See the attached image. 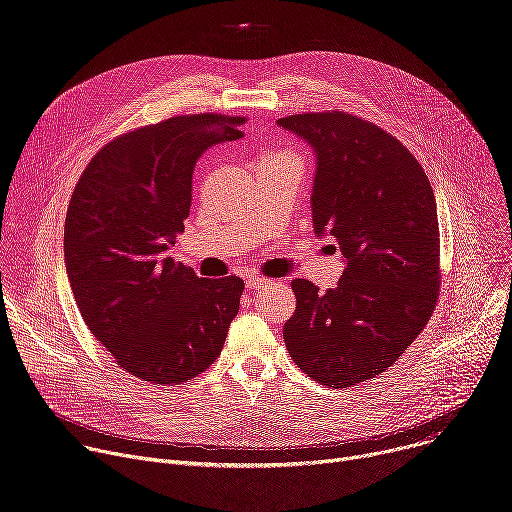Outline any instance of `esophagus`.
I'll use <instances>...</instances> for the list:
<instances>
[{
	"instance_id": "34e87169",
	"label": "esophagus",
	"mask_w": 512,
	"mask_h": 512,
	"mask_svg": "<svg viewBox=\"0 0 512 512\" xmlns=\"http://www.w3.org/2000/svg\"><path fill=\"white\" fill-rule=\"evenodd\" d=\"M245 281H247V287H249V289H261V287H265L271 279L261 277V275H249Z\"/></svg>"
}]
</instances>
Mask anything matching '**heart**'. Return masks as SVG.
<instances>
[{"mask_svg":"<svg viewBox=\"0 0 512 512\" xmlns=\"http://www.w3.org/2000/svg\"><path fill=\"white\" fill-rule=\"evenodd\" d=\"M269 160H285V162H291L302 168V160H300V154L298 152H291V150H283V152H275L271 156H267Z\"/></svg>","mask_w":512,"mask_h":512,"instance_id":"heart-1","label":"heart"}]
</instances>
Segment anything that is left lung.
Masks as SVG:
<instances>
[{
	"mask_svg": "<svg viewBox=\"0 0 512 512\" xmlns=\"http://www.w3.org/2000/svg\"><path fill=\"white\" fill-rule=\"evenodd\" d=\"M277 123L314 148V231L334 239L346 259L324 294L308 279L291 281L296 312L283 340L310 379L346 389L395 364L437 306L435 196L415 156L367 119L334 109Z\"/></svg>",
	"mask_w": 512,
	"mask_h": 512,
	"instance_id": "1",
	"label": "left lung"
}]
</instances>
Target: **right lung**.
I'll return each mask as SVG.
<instances>
[{
	"instance_id": "obj_1",
	"label": "right lung",
	"mask_w": 512,
	"mask_h": 512,
	"mask_svg": "<svg viewBox=\"0 0 512 512\" xmlns=\"http://www.w3.org/2000/svg\"><path fill=\"white\" fill-rule=\"evenodd\" d=\"M243 123L196 113L131 129L103 145L70 196L72 296L93 336L141 381L172 387L204 373L239 312L241 277H198L166 251L190 214L196 160L239 139Z\"/></svg>"
}]
</instances>
